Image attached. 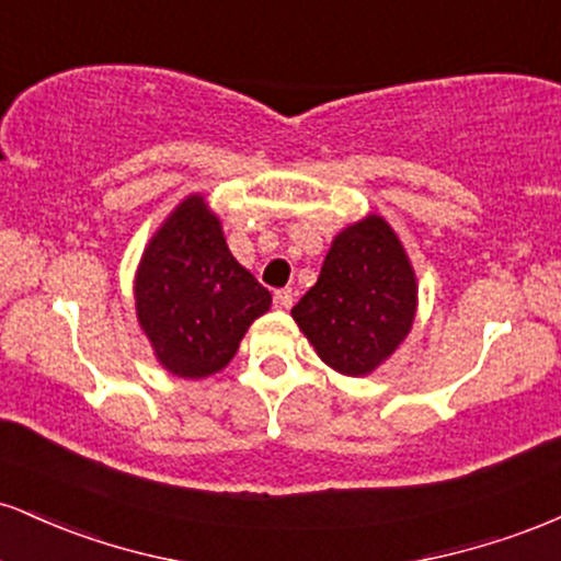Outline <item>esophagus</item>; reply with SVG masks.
<instances>
[{"label": "esophagus", "instance_id": "34e87169", "mask_svg": "<svg viewBox=\"0 0 561 561\" xmlns=\"http://www.w3.org/2000/svg\"><path fill=\"white\" fill-rule=\"evenodd\" d=\"M274 306L282 308V311H289L293 308V289H276Z\"/></svg>", "mask_w": 561, "mask_h": 561}]
</instances>
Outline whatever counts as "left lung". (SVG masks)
<instances>
[{
  "label": "left lung",
  "mask_w": 561,
  "mask_h": 561,
  "mask_svg": "<svg viewBox=\"0 0 561 561\" xmlns=\"http://www.w3.org/2000/svg\"><path fill=\"white\" fill-rule=\"evenodd\" d=\"M416 289L401 240L371 214L334 237L317 285L293 308V319L327 366L366 377L411 332Z\"/></svg>",
  "instance_id": "1"
}]
</instances>
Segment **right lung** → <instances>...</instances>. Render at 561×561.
Listing matches in <instances>:
<instances>
[{
    "mask_svg": "<svg viewBox=\"0 0 561 561\" xmlns=\"http://www.w3.org/2000/svg\"><path fill=\"white\" fill-rule=\"evenodd\" d=\"M134 300L163 369L203 379L234 358L248 327L272 306V293L231 255L205 197L190 195L147 242Z\"/></svg>",
    "mask_w": 561,
    "mask_h": 561,
    "instance_id": "add662e5",
    "label": "right lung"
}]
</instances>
